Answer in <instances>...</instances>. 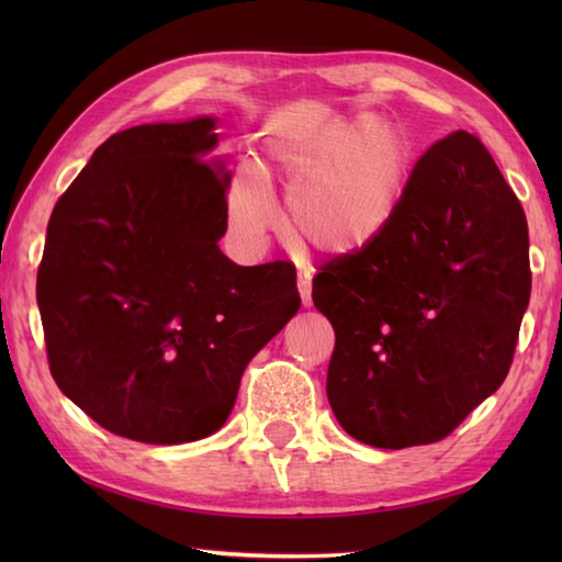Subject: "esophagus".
<instances>
[{
  "mask_svg": "<svg viewBox=\"0 0 562 562\" xmlns=\"http://www.w3.org/2000/svg\"><path fill=\"white\" fill-rule=\"evenodd\" d=\"M296 290H300L304 306L312 304V274L306 270H300V274H296Z\"/></svg>",
  "mask_w": 562,
  "mask_h": 562,
  "instance_id": "34e87169",
  "label": "esophagus"
}]
</instances>
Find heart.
Instances as JSON below:
<instances>
[{"instance_id":"1","label":"heart","mask_w":562,"mask_h":562,"mask_svg":"<svg viewBox=\"0 0 562 562\" xmlns=\"http://www.w3.org/2000/svg\"><path fill=\"white\" fill-rule=\"evenodd\" d=\"M403 130L367 115L280 154L288 171V222L321 254L345 256L372 244L396 212L411 169ZM229 224L248 248L278 226V207L260 166L238 169L226 200Z\"/></svg>"}]
</instances>
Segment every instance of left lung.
Listing matches in <instances>:
<instances>
[{
	"label": "left lung",
	"instance_id": "left-lung-1",
	"mask_svg": "<svg viewBox=\"0 0 562 562\" xmlns=\"http://www.w3.org/2000/svg\"><path fill=\"white\" fill-rule=\"evenodd\" d=\"M529 294L524 210L483 142L457 130L417 159L386 229L314 278L345 432L379 449L449 437L505 381Z\"/></svg>",
	"mask_w": 562,
	"mask_h": 562
}]
</instances>
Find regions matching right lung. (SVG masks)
Wrapping results in <instances>:
<instances>
[{
  "label": "right lung",
  "mask_w": 562,
  "mask_h": 562,
  "mask_svg": "<svg viewBox=\"0 0 562 562\" xmlns=\"http://www.w3.org/2000/svg\"><path fill=\"white\" fill-rule=\"evenodd\" d=\"M212 117L137 125L93 151L47 222L38 308L59 391L113 435L207 437L246 364L296 314L290 260L236 266Z\"/></svg>",
  "instance_id": "add662e5"
}]
</instances>
